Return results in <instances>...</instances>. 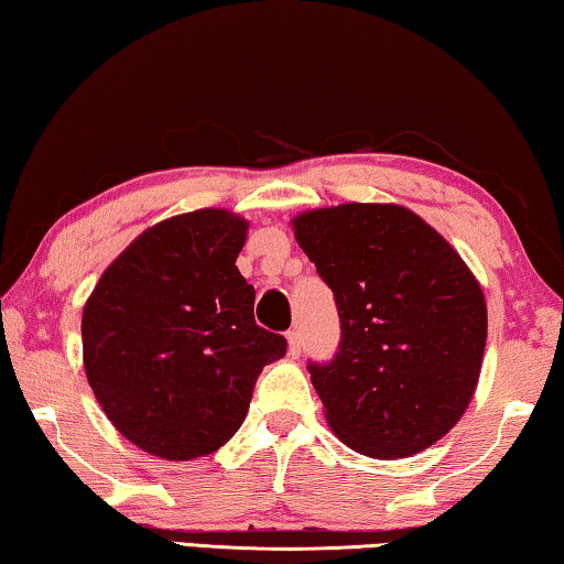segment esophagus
<instances>
[{
  "label": "esophagus",
  "mask_w": 564,
  "mask_h": 564,
  "mask_svg": "<svg viewBox=\"0 0 564 564\" xmlns=\"http://www.w3.org/2000/svg\"><path fill=\"white\" fill-rule=\"evenodd\" d=\"M285 340H289V356L299 358L301 356V336H299V330H289V336H285Z\"/></svg>",
  "instance_id": "obj_1"
}]
</instances>
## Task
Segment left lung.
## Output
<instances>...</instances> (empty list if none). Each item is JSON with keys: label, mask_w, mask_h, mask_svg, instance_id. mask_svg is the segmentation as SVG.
<instances>
[{"label": "left lung", "mask_w": 564, "mask_h": 564, "mask_svg": "<svg viewBox=\"0 0 564 564\" xmlns=\"http://www.w3.org/2000/svg\"><path fill=\"white\" fill-rule=\"evenodd\" d=\"M291 226L340 316L336 358L308 366L330 431L376 460L431 447L463 417L480 378V283L405 206L313 208Z\"/></svg>", "instance_id": "left-lung-1"}]
</instances>
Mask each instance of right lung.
Listing matches in <instances>:
<instances>
[{
    "label": "right lung",
    "mask_w": 564,
    "mask_h": 564,
    "mask_svg": "<svg viewBox=\"0 0 564 564\" xmlns=\"http://www.w3.org/2000/svg\"><path fill=\"white\" fill-rule=\"evenodd\" d=\"M248 221L226 208L147 228L84 303V370L111 425L164 460L216 453L241 427L285 338L253 321L236 259Z\"/></svg>",
    "instance_id": "1"
}]
</instances>
